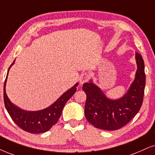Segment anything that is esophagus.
<instances>
[{
    "mask_svg": "<svg viewBox=\"0 0 155 155\" xmlns=\"http://www.w3.org/2000/svg\"><path fill=\"white\" fill-rule=\"evenodd\" d=\"M89 79V74L87 73V72H84L83 74L81 75V77H80V84H83L85 82L88 81V80Z\"/></svg>",
    "mask_w": 155,
    "mask_h": 155,
    "instance_id": "34e87169",
    "label": "esophagus"
}]
</instances>
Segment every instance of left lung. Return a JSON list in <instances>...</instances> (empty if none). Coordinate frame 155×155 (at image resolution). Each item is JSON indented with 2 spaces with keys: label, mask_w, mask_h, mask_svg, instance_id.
<instances>
[{
  "label": "left lung",
  "mask_w": 155,
  "mask_h": 155,
  "mask_svg": "<svg viewBox=\"0 0 155 155\" xmlns=\"http://www.w3.org/2000/svg\"><path fill=\"white\" fill-rule=\"evenodd\" d=\"M137 70L135 79L130 89L119 99H108L97 86L90 81L83 84L87 94L84 114L96 128L117 130L126 125L140 111L143 102L145 88L144 60L136 52Z\"/></svg>",
  "instance_id": "8db88e82"
}]
</instances>
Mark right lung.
<instances>
[{"label": "right lung", "instance_id": "right-lung-1", "mask_svg": "<svg viewBox=\"0 0 155 155\" xmlns=\"http://www.w3.org/2000/svg\"><path fill=\"white\" fill-rule=\"evenodd\" d=\"M14 62L10 66L4 83L3 99H4L5 109L13 121L17 124V126H18L25 132L32 133V134L46 132L57 123L66 101L76 92L78 83H76L73 87L66 91L53 104L46 109L35 111L23 110L15 105L13 104L5 92V84L7 81L8 74L9 69L13 65Z\"/></svg>", "mask_w": 155, "mask_h": 155}]
</instances>
